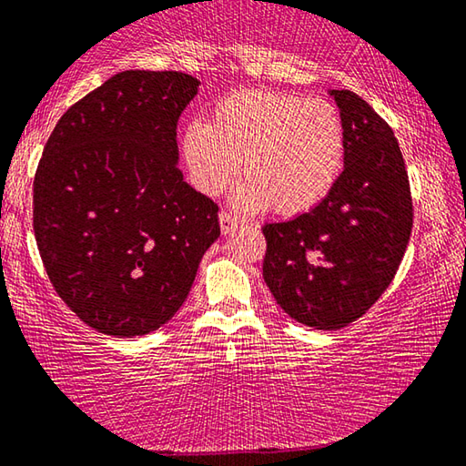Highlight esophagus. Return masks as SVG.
<instances>
[{
  "label": "esophagus",
  "mask_w": 466,
  "mask_h": 466,
  "mask_svg": "<svg viewBox=\"0 0 466 466\" xmlns=\"http://www.w3.org/2000/svg\"><path fill=\"white\" fill-rule=\"evenodd\" d=\"M238 226H240V221H238V218L232 216V213H228V211H221V213H219V228H221V234H230V232H234Z\"/></svg>",
  "instance_id": "esophagus-1"
}]
</instances>
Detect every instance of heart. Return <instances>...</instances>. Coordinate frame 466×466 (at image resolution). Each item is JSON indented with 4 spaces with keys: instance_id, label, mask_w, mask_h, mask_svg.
Returning a JSON list of instances; mask_svg holds the SVG:
<instances>
[{
    "instance_id": "heart-1",
    "label": "heart",
    "mask_w": 466,
    "mask_h": 466,
    "mask_svg": "<svg viewBox=\"0 0 466 466\" xmlns=\"http://www.w3.org/2000/svg\"><path fill=\"white\" fill-rule=\"evenodd\" d=\"M180 149L201 193H224L240 161L247 178L236 193L240 209L273 205L282 216H297L334 188L346 137L342 117L328 99L248 88L221 97L207 124L190 122Z\"/></svg>"
}]
</instances>
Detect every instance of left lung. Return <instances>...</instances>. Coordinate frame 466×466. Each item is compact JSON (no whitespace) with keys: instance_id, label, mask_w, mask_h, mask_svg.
<instances>
[{"instance_id":"left-lung-1","label":"left lung","mask_w":466,"mask_h":466,"mask_svg":"<svg viewBox=\"0 0 466 466\" xmlns=\"http://www.w3.org/2000/svg\"><path fill=\"white\" fill-rule=\"evenodd\" d=\"M344 122V169L321 203L265 224L263 279L294 321L339 329L392 284L412 230L409 174L386 120L352 91H329Z\"/></svg>"}]
</instances>
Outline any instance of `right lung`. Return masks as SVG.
<instances>
[{
	"instance_id": "1",
	"label": "right lung",
	"mask_w": 466,
	"mask_h": 466,
	"mask_svg": "<svg viewBox=\"0 0 466 466\" xmlns=\"http://www.w3.org/2000/svg\"><path fill=\"white\" fill-rule=\"evenodd\" d=\"M184 72L127 70L66 112L33 184V228L56 292L86 326L145 336L187 300L219 236L218 205L184 182Z\"/></svg>"
}]
</instances>
